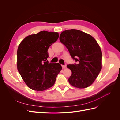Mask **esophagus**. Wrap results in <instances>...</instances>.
I'll return each mask as SVG.
<instances>
[{"label":"esophagus","instance_id":"34e87169","mask_svg":"<svg viewBox=\"0 0 120 120\" xmlns=\"http://www.w3.org/2000/svg\"><path fill=\"white\" fill-rule=\"evenodd\" d=\"M62 68H66V67H67V65L66 64H64V65H62Z\"/></svg>","mask_w":120,"mask_h":120}]
</instances>
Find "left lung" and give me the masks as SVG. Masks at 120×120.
Here are the masks:
<instances>
[{
    "label": "left lung",
    "mask_w": 120,
    "mask_h": 120,
    "mask_svg": "<svg viewBox=\"0 0 120 120\" xmlns=\"http://www.w3.org/2000/svg\"><path fill=\"white\" fill-rule=\"evenodd\" d=\"M60 41L77 62L67 65L71 71L69 82L79 89L91 85L101 69L102 53L95 39L84 32L71 29L61 32Z\"/></svg>",
    "instance_id": "obj_1"
}]
</instances>
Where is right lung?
<instances>
[{
    "mask_svg": "<svg viewBox=\"0 0 120 120\" xmlns=\"http://www.w3.org/2000/svg\"><path fill=\"white\" fill-rule=\"evenodd\" d=\"M59 33L41 31L27 36L17 52V70L30 89L42 91L54 84L62 68L59 63H49L48 49L59 38Z\"/></svg>",
    "mask_w": 120,
    "mask_h": 120,
    "instance_id": "right-lung-1",
    "label": "right lung"
}]
</instances>
